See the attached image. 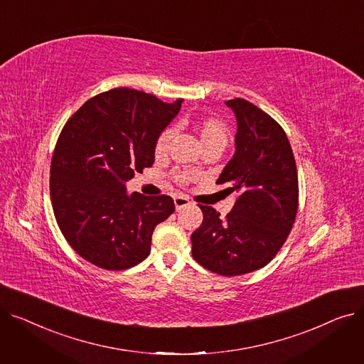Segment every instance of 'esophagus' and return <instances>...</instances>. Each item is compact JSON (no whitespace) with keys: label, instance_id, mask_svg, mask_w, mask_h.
I'll list each match as a JSON object with an SVG mask.
<instances>
[{"label":"esophagus","instance_id":"obj_1","mask_svg":"<svg viewBox=\"0 0 364 364\" xmlns=\"http://www.w3.org/2000/svg\"><path fill=\"white\" fill-rule=\"evenodd\" d=\"M174 205H176V209H177V211H180V209H183V208L188 206V205H190V202H188V199H187V198H184V196H176V198H174Z\"/></svg>","mask_w":364,"mask_h":364}]
</instances>
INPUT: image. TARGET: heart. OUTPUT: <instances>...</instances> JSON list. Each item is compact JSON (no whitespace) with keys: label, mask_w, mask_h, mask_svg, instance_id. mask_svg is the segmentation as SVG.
<instances>
[{"label":"heart","mask_w":364,"mask_h":364,"mask_svg":"<svg viewBox=\"0 0 364 364\" xmlns=\"http://www.w3.org/2000/svg\"><path fill=\"white\" fill-rule=\"evenodd\" d=\"M196 132H198V139L202 146V149H223L228 143V128L224 122L215 118H205L196 124ZM174 137V129L166 128L162 131L161 136L156 140L155 144V153L158 156L164 155V153L168 150V146Z\"/></svg>","instance_id":"1"}]
</instances>
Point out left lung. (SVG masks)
Here are the masks:
<instances>
[{
  "label": "left lung",
  "mask_w": 364,
  "mask_h": 364,
  "mask_svg": "<svg viewBox=\"0 0 364 364\" xmlns=\"http://www.w3.org/2000/svg\"><path fill=\"white\" fill-rule=\"evenodd\" d=\"M236 118L233 158L217 184L235 193L224 220L199 205L202 225L192 235V255L221 276H240L269 264L288 237L298 209V172L283 128L243 99L225 102Z\"/></svg>",
  "instance_id": "obj_1"
}]
</instances>
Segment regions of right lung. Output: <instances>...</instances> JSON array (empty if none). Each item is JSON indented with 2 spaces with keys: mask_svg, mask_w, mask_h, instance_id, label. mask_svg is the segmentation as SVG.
<instances>
[{
  "mask_svg": "<svg viewBox=\"0 0 364 364\" xmlns=\"http://www.w3.org/2000/svg\"><path fill=\"white\" fill-rule=\"evenodd\" d=\"M181 103L113 88L85 102L62 129L50 169L54 217L73 250L100 269L144 261L155 227L176 211L169 196L128 195L127 181L155 162L156 140Z\"/></svg>",
  "mask_w": 364,
  "mask_h": 364,
  "instance_id": "right-lung-1",
  "label": "right lung"
}]
</instances>
